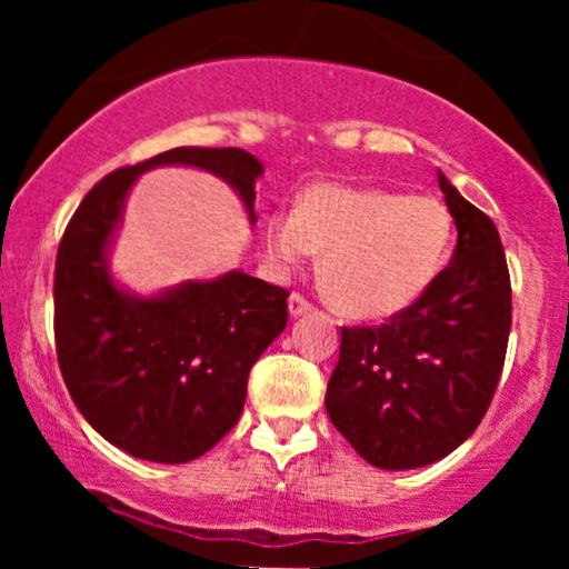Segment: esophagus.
<instances>
[{
    "label": "esophagus",
    "mask_w": 569,
    "mask_h": 569,
    "mask_svg": "<svg viewBox=\"0 0 569 569\" xmlns=\"http://www.w3.org/2000/svg\"><path fill=\"white\" fill-rule=\"evenodd\" d=\"M310 310H312V305L307 302L302 293H291V297H289V312H291V318L307 316V312H310Z\"/></svg>",
    "instance_id": "34e87169"
}]
</instances>
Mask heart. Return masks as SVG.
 Returning <instances> with one entry per match:
<instances>
[{
  "label": "heart",
  "instance_id": "obj_1",
  "mask_svg": "<svg viewBox=\"0 0 569 569\" xmlns=\"http://www.w3.org/2000/svg\"><path fill=\"white\" fill-rule=\"evenodd\" d=\"M452 217L433 194L377 187H307L293 211L264 221V251L276 267L323 251L321 283L339 310L388 318L415 305L447 262Z\"/></svg>",
  "mask_w": 569,
  "mask_h": 569
}]
</instances>
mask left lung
<instances>
[{
	"instance_id": "8db88e82",
	"label": "left lung",
	"mask_w": 569,
	"mask_h": 569,
	"mask_svg": "<svg viewBox=\"0 0 569 569\" xmlns=\"http://www.w3.org/2000/svg\"><path fill=\"white\" fill-rule=\"evenodd\" d=\"M457 227L452 262L382 326L342 329L326 411L369 466L411 471L455 452L498 388L511 278L498 227L439 171Z\"/></svg>"
}]
</instances>
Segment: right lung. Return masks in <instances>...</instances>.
I'll return each mask as SVG.
<instances>
[{
  "instance_id": "obj_1",
  "label": "right lung",
  "mask_w": 569,
  "mask_h": 569,
  "mask_svg": "<svg viewBox=\"0 0 569 569\" xmlns=\"http://www.w3.org/2000/svg\"><path fill=\"white\" fill-rule=\"evenodd\" d=\"M184 166L227 181L257 221L264 166L246 149L176 147L109 173L84 194L56 259V348L71 401L93 430L149 462H189L230 433L251 367L289 321V291L230 270L158 293L117 283L109 267L141 173Z\"/></svg>"
}]
</instances>
